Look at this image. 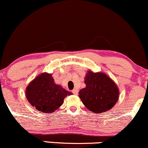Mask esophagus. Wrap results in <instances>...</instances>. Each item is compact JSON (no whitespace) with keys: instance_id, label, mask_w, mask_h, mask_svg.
I'll list each match as a JSON object with an SVG mask.
<instances>
[{"instance_id":"34e87169","label":"esophagus","mask_w":148,"mask_h":148,"mask_svg":"<svg viewBox=\"0 0 148 148\" xmlns=\"http://www.w3.org/2000/svg\"><path fill=\"white\" fill-rule=\"evenodd\" d=\"M72 93H73L74 95H77L78 94V90L76 89V88H75V89H73L72 91Z\"/></svg>"}]
</instances>
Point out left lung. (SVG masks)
Segmentation results:
<instances>
[{"label":"left lung","mask_w":148,"mask_h":148,"mask_svg":"<svg viewBox=\"0 0 148 148\" xmlns=\"http://www.w3.org/2000/svg\"><path fill=\"white\" fill-rule=\"evenodd\" d=\"M86 87L79 92V97L85 107L91 112H105L115 105L119 91L114 81L103 73L88 71L84 79Z\"/></svg>","instance_id":"1"}]
</instances>
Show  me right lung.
<instances>
[{
    "mask_svg": "<svg viewBox=\"0 0 148 148\" xmlns=\"http://www.w3.org/2000/svg\"><path fill=\"white\" fill-rule=\"evenodd\" d=\"M73 93L56 84L52 75L43 73L34 78L26 88V98L31 105L43 113H51L64 102L67 95Z\"/></svg>",
    "mask_w": 148,
    "mask_h": 148,
    "instance_id": "1",
    "label": "right lung"
}]
</instances>
